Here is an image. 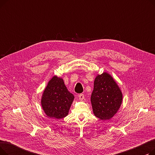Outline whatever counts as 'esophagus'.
Listing matches in <instances>:
<instances>
[{"label": "esophagus", "mask_w": 155, "mask_h": 155, "mask_svg": "<svg viewBox=\"0 0 155 155\" xmlns=\"http://www.w3.org/2000/svg\"><path fill=\"white\" fill-rule=\"evenodd\" d=\"M78 98H79V100L82 101V100L84 99V95L82 94H79V95H78Z\"/></svg>", "instance_id": "1"}]
</instances>
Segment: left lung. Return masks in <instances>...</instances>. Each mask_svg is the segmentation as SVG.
<instances>
[{"label":"left lung","instance_id":"1","mask_svg":"<svg viewBox=\"0 0 155 155\" xmlns=\"http://www.w3.org/2000/svg\"><path fill=\"white\" fill-rule=\"evenodd\" d=\"M122 101L120 89L109 73L104 72L97 75L91 95L94 115L101 120H109L117 113Z\"/></svg>","mask_w":155,"mask_h":155}]
</instances>
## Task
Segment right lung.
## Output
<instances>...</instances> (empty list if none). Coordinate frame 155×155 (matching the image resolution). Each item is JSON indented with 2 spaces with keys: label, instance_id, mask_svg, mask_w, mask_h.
Returning <instances> with one entry per match:
<instances>
[{
  "label": "right lung",
  "instance_id": "right-lung-1",
  "mask_svg": "<svg viewBox=\"0 0 155 155\" xmlns=\"http://www.w3.org/2000/svg\"><path fill=\"white\" fill-rule=\"evenodd\" d=\"M74 96L65 86L63 80L54 76L45 88L41 105L48 117L60 119L68 114Z\"/></svg>",
  "mask_w": 155,
  "mask_h": 155
}]
</instances>
